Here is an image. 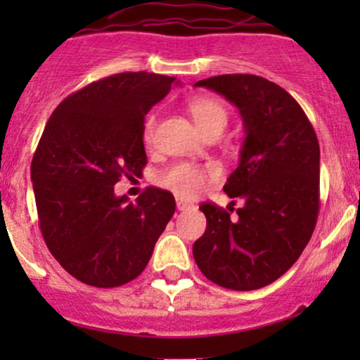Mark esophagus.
<instances>
[{"label": "esophagus", "instance_id": "obj_1", "mask_svg": "<svg viewBox=\"0 0 360 360\" xmlns=\"http://www.w3.org/2000/svg\"><path fill=\"white\" fill-rule=\"evenodd\" d=\"M176 205H177V209H179V210H190V209H193V207H195L193 203L188 202V200H183V198H177Z\"/></svg>", "mask_w": 360, "mask_h": 360}]
</instances>
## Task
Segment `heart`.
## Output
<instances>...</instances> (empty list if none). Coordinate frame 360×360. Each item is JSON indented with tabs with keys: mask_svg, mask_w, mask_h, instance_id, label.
Here are the masks:
<instances>
[{
	"mask_svg": "<svg viewBox=\"0 0 360 360\" xmlns=\"http://www.w3.org/2000/svg\"><path fill=\"white\" fill-rule=\"evenodd\" d=\"M188 111L205 136L212 132H223L228 123V116H230L226 104L217 97L210 96H197L190 99ZM155 129H157V116L151 112L144 118L143 132H141L143 143L146 146L153 144ZM217 177H219V170L216 165H197V163L179 162L169 167L160 176V184L176 193L177 197L191 198L200 193L207 183L217 179Z\"/></svg>",
	"mask_w": 360,
	"mask_h": 360,
	"instance_id": "obj_1",
	"label": "heart"
}]
</instances>
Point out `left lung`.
Instances as JSON below:
<instances>
[{"instance_id": "obj_1", "label": "left lung", "mask_w": 360, "mask_h": 360, "mask_svg": "<svg viewBox=\"0 0 360 360\" xmlns=\"http://www.w3.org/2000/svg\"><path fill=\"white\" fill-rule=\"evenodd\" d=\"M240 111L245 139L224 193L245 205L238 216L205 202V233L193 257L210 282L233 291L271 284L301 256L321 207V148L310 120L291 94L256 75L200 79Z\"/></svg>"}]
</instances>
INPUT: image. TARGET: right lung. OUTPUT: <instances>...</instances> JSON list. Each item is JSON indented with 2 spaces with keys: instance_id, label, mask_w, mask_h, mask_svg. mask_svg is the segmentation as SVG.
Returning <instances> with one entry per match:
<instances>
[{
  "instance_id": "1",
  "label": "right lung",
  "mask_w": 360,
  "mask_h": 360,
  "mask_svg": "<svg viewBox=\"0 0 360 360\" xmlns=\"http://www.w3.org/2000/svg\"><path fill=\"white\" fill-rule=\"evenodd\" d=\"M172 76L118 72L68 96L46 122L31 162L39 230L60 266L83 284L118 288L143 274L176 200L150 186L116 197L146 167L143 122Z\"/></svg>"
}]
</instances>
